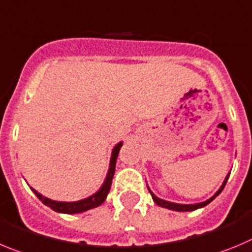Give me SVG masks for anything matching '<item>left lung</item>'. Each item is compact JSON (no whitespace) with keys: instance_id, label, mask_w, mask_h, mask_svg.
Listing matches in <instances>:
<instances>
[{"instance_id":"8db88e82","label":"left lung","mask_w":252,"mask_h":252,"mask_svg":"<svg viewBox=\"0 0 252 252\" xmlns=\"http://www.w3.org/2000/svg\"><path fill=\"white\" fill-rule=\"evenodd\" d=\"M227 179H228V175H227V177H226L225 181H223V184H222V186H221V188H220V190H219L218 192L215 193V196H212V197L210 198V200H207V201L201 202V204H196V205H180V204H174V202L165 201V200H161V198L156 197V196H155L154 193L151 192V191H150V190L149 191H150V193H151L152 198H154V201L156 202V204H158V206L165 207V209L174 210V211H192V210H196V209H200V207L206 206V205L210 204V202H211L212 200H214V198L216 197V196L220 195V192L223 190V188H225V185H226V181H227Z\"/></svg>"}]
</instances>
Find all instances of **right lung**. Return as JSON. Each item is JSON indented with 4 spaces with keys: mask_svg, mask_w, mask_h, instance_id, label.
<instances>
[{
    "mask_svg": "<svg viewBox=\"0 0 252 252\" xmlns=\"http://www.w3.org/2000/svg\"><path fill=\"white\" fill-rule=\"evenodd\" d=\"M122 146V142L117 144L115 146L114 151H112V158H111V163H110V170H108V175L106 177V181L103 184L102 188L100 189V191L94 193V195L90 196V197L85 198V200H81V201L76 202H59V201H52L50 198L45 197L41 193L37 192L36 190L32 189V191L34 192V195L40 198L41 201L45 205L50 206L51 209L55 210L57 212H63V214H78V212L87 211L90 209H94V207H97L102 204L106 200V196H107L108 191L111 189V184H112V177L115 174V168H116V160L117 156H119L120 149Z\"/></svg>",
    "mask_w": 252,
    "mask_h": 252,
    "instance_id": "right-lung-1",
    "label": "right lung"
}]
</instances>
